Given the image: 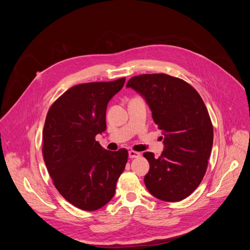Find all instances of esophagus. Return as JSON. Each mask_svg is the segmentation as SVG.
<instances>
[{"mask_svg":"<svg viewBox=\"0 0 250 250\" xmlns=\"http://www.w3.org/2000/svg\"><path fill=\"white\" fill-rule=\"evenodd\" d=\"M128 156H129V158H137L140 156V153L137 151H134V150H129Z\"/></svg>","mask_w":250,"mask_h":250,"instance_id":"obj_1","label":"esophagus"}]
</instances>
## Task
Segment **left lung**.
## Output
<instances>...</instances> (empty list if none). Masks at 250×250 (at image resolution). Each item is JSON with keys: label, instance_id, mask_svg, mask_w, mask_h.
<instances>
[{"label": "left lung", "instance_id": "8db88e82", "mask_svg": "<svg viewBox=\"0 0 250 250\" xmlns=\"http://www.w3.org/2000/svg\"><path fill=\"white\" fill-rule=\"evenodd\" d=\"M126 87L145 97L164 135V150L158 158L144 153L150 166L145 177L147 190L165 202L187 198L203 180L212 146L206 104L190 84L163 73L131 77Z\"/></svg>", "mask_w": 250, "mask_h": 250}]
</instances>
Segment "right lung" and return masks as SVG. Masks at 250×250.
I'll return each instance as SVG.
<instances>
[{"label":"right lung","mask_w":250,"mask_h":250,"mask_svg":"<svg viewBox=\"0 0 250 250\" xmlns=\"http://www.w3.org/2000/svg\"><path fill=\"white\" fill-rule=\"evenodd\" d=\"M125 78L75 85L49 108L42 133V155L52 183L76 208L96 210L115 195L127 162L125 148L104 150L95 139L105 130L109 101Z\"/></svg>","instance_id":"add662e5"}]
</instances>
